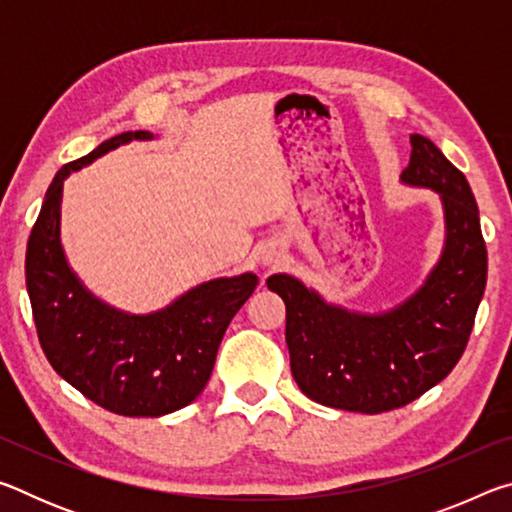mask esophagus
I'll return each instance as SVG.
<instances>
[{"label": "esophagus", "mask_w": 512, "mask_h": 512, "mask_svg": "<svg viewBox=\"0 0 512 512\" xmlns=\"http://www.w3.org/2000/svg\"><path fill=\"white\" fill-rule=\"evenodd\" d=\"M262 259H264V264H266V266L277 264V255H275V253H264V257H262Z\"/></svg>", "instance_id": "1"}]
</instances>
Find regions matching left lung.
Listing matches in <instances>:
<instances>
[{
  "label": "left lung",
  "instance_id": "left-lung-1",
  "mask_svg": "<svg viewBox=\"0 0 512 512\" xmlns=\"http://www.w3.org/2000/svg\"><path fill=\"white\" fill-rule=\"evenodd\" d=\"M400 183L438 194L445 219L438 262L411 296L368 314L327 302L289 273L266 280L287 305L293 379L309 400L332 409L372 415L418 400L461 359L483 298L488 250L463 173L413 133Z\"/></svg>",
  "mask_w": 512,
  "mask_h": 512
}]
</instances>
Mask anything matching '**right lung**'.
Masks as SVG:
<instances>
[{
	"label": "right lung",
	"mask_w": 512,
	"mask_h": 512,
	"mask_svg": "<svg viewBox=\"0 0 512 512\" xmlns=\"http://www.w3.org/2000/svg\"><path fill=\"white\" fill-rule=\"evenodd\" d=\"M133 140L153 133L110 137L51 180L27 244V291L45 357L67 384L117 415L160 418L203 393L225 329L259 280L253 271L214 277L149 314L112 307L85 287L60 237L65 180Z\"/></svg>",
	"instance_id": "add662e5"
}]
</instances>
